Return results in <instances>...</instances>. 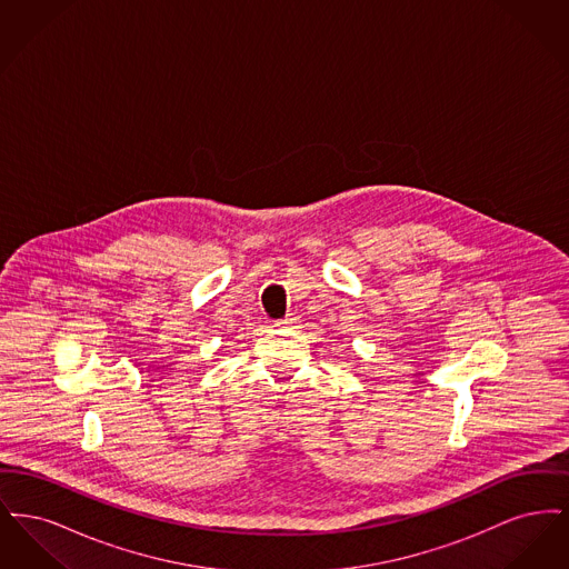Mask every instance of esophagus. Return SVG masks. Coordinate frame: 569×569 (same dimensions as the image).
<instances>
[{
	"mask_svg": "<svg viewBox=\"0 0 569 569\" xmlns=\"http://www.w3.org/2000/svg\"><path fill=\"white\" fill-rule=\"evenodd\" d=\"M297 325V316H288V318H281V320H277V322H274V326H279V328H295Z\"/></svg>",
	"mask_w": 569,
	"mask_h": 569,
	"instance_id": "obj_1",
	"label": "esophagus"
}]
</instances>
